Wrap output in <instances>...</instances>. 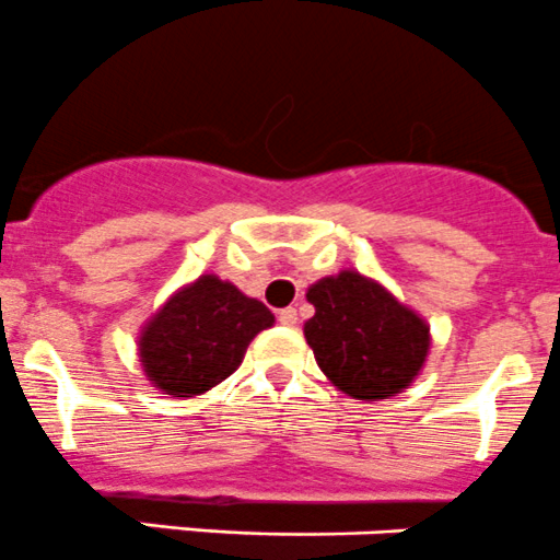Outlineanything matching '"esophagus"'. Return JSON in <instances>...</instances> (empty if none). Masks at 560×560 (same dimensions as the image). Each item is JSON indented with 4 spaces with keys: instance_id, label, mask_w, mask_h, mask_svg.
<instances>
[{
    "instance_id": "obj_1",
    "label": "esophagus",
    "mask_w": 560,
    "mask_h": 560,
    "mask_svg": "<svg viewBox=\"0 0 560 560\" xmlns=\"http://www.w3.org/2000/svg\"><path fill=\"white\" fill-rule=\"evenodd\" d=\"M279 323L287 325V328H292V325L298 323V312H295V308H292V306L281 308V312H279Z\"/></svg>"
}]
</instances>
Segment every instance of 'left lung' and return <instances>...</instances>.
I'll return each instance as SVG.
<instances>
[{"instance_id": "1", "label": "left lung", "mask_w": 560, "mask_h": 560, "mask_svg": "<svg viewBox=\"0 0 560 560\" xmlns=\"http://www.w3.org/2000/svg\"><path fill=\"white\" fill-rule=\"evenodd\" d=\"M314 317L303 325L325 377L352 399L396 396L430 355V325L358 270L308 287Z\"/></svg>"}]
</instances>
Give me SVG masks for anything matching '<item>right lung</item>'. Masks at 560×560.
I'll use <instances>...</instances> for the list:
<instances>
[{
	"instance_id": "1",
	"label": "right lung",
	"mask_w": 560,
	"mask_h": 560,
	"mask_svg": "<svg viewBox=\"0 0 560 560\" xmlns=\"http://www.w3.org/2000/svg\"><path fill=\"white\" fill-rule=\"evenodd\" d=\"M276 319L232 281L205 273L177 290L139 334V361L155 388L199 396L241 366L246 347Z\"/></svg>"
}]
</instances>
